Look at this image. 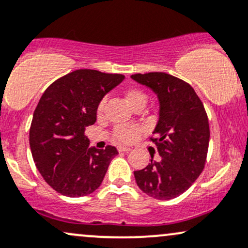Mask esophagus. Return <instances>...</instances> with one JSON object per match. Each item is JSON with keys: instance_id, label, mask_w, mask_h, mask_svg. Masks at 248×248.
<instances>
[{"instance_id": "34e87169", "label": "esophagus", "mask_w": 248, "mask_h": 248, "mask_svg": "<svg viewBox=\"0 0 248 248\" xmlns=\"http://www.w3.org/2000/svg\"><path fill=\"white\" fill-rule=\"evenodd\" d=\"M118 151L119 152H129L130 148H129V147H126V146H118Z\"/></svg>"}]
</instances>
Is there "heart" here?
Segmentation results:
<instances>
[{
    "mask_svg": "<svg viewBox=\"0 0 248 248\" xmlns=\"http://www.w3.org/2000/svg\"><path fill=\"white\" fill-rule=\"evenodd\" d=\"M124 100L128 103L129 107L134 109L138 106H143L145 107L147 102V95L139 88H129L124 92ZM105 100L97 106V113L101 114L105 109ZM141 134V130L139 127L129 126V124H119L113 130V138L116 141L122 143H132L137 141Z\"/></svg>",
    "mask_w": 248,
    "mask_h": 248,
    "instance_id": "obj_1",
    "label": "heart"
}]
</instances>
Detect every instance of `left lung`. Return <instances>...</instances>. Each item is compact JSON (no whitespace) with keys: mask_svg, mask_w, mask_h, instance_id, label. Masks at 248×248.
Wrapping results in <instances>:
<instances>
[{"mask_svg":"<svg viewBox=\"0 0 248 248\" xmlns=\"http://www.w3.org/2000/svg\"><path fill=\"white\" fill-rule=\"evenodd\" d=\"M159 97V121L151 141L160 161L135 170L138 186L149 197L170 200L192 186L205 168L209 143L207 113L190 84L166 73L132 75Z\"/></svg>","mask_w":248,"mask_h":248,"instance_id":"left-lung-1","label":"left lung"}]
</instances>
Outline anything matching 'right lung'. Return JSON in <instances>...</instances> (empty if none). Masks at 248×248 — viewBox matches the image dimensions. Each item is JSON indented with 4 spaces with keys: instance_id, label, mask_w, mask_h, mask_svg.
I'll return each instance as SVG.
<instances>
[{
    "instance_id": "right-lung-1",
    "label": "right lung",
    "mask_w": 248,
    "mask_h": 248,
    "mask_svg": "<svg viewBox=\"0 0 248 248\" xmlns=\"http://www.w3.org/2000/svg\"><path fill=\"white\" fill-rule=\"evenodd\" d=\"M124 78L122 74L78 69L54 81L32 115L29 145L35 166L51 188L70 198L84 197L101 185L118 149L88 148L84 134L96 121L102 97Z\"/></svg>"
}]
</instances>
